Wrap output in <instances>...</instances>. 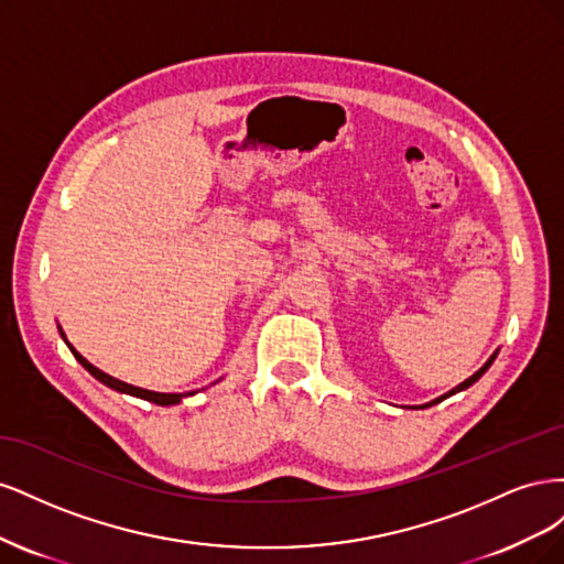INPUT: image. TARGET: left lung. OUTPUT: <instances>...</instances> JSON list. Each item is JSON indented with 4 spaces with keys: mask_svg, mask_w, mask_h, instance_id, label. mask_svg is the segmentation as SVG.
Segmentation results:
<instances>
[{
    "mask_svg": "<svg viewBox=\"0 0 564 564\" xmlns=\"http://www.w3.org/2000/svg\"><path fill=\"white\" fill-rule=\"evenodd\" d=\"M497 355H499V350H497V352H494V355L489 357V360H487V362H485V365H482L480 369H477V371L473 373V377H470V379H466L464 383H458L456 388H452L449 392H445V395H442V398H437V400H433V402H425V404H419L416 409H425V406H433V404H437V402H442V400H447L449 395H456V392H460V390H466V388H470V386H473V383H475L477 379H480V377H482V373H485V371H487V369L491 367V362H494V360H497Z\"/></svg>",
    "mask_w": 564,
    "mask_h": 564,
    "instance_id": "obj_1",
    "label": "left lung"
}]
</instances>
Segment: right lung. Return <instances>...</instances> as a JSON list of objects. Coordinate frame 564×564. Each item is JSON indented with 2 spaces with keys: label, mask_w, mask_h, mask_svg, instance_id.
Here are the masks:
<instances>
[{
  "label": "right lung",
  "mask_w": 564,
  "mask_h": 564,
  "mask_svg": "<svg viewBox=\"0 0 564 564\" xmlns=\"http://www.w3.org/2000/svg\"><path fill=\"white\" fill-rule=\"evenodd\" d=\"M58 332H61V338L65 340V346L70 348V352L75 355V360H77L84 369H87L96 381H100V383L112 388V390H117V392H124V395H133V398H141V400H148V402H155V404H160V406L178 404L183 398H191V395H195V392H197V390H187V392H158V390H145V388H139V386H131V383L119 381V379L110 377V373H106V371H100L98 367H94V365L87 360V357H82V355L73 348V344L65 338V332H63L61 327H58Z\"/></svg>",
  "instance_id": "add662e5"
}]
</instances>
